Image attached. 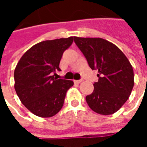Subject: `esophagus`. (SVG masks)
<instances>
[{
	"label": "esophagus",
	"instance_id": "obj_1",
	"mask_svg": "<svg viewBox=\"0 0 147 147\" xmlns=\"http://www.w3.org/2000/svg\"><path fill=\"white\" fill-rule=\"evenodd\" d=\"M83 81V80H74V83H80Z\"/></svg>",
	"mask_w": 147,
	"mask_h": 147
}]
</instances>
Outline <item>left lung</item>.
Returning <instances> with one entry per match:
<instances>
[{"label": "left lung", "mask_w": 147, "mask_h": 147, "mask_svg": "<svg viewBox=\"0 0 147 147\" xmlns=\"http://www.w3.org/2000/svg\"><path fill=\"white\" fill-rule=\"evenodd\" d=\"M74 42L92 70H98L94 91L86 97L95 113L110 115L127 102L134 86L132 66L117 46L100 38L74 37Z\"/></svg>", "instance_id": "obj_1"}]
</instances>
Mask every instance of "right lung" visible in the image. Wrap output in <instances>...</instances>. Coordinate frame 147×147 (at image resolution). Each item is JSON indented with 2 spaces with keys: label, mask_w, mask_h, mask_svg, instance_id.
<instances>
[{
  "label": "right lung",
  "mask_w": 147,
  "mask_h": 147,
  "mask_svg": "<svg viewBox=\"0 0 147 147\" xmlns=\"http://www.w3.org/2000/svg\"><path fill=\"white\" fill-rule=\"evenodd\" d=\"M74 37L43 41L28 49L18 62L14 71L15 90L21 102L40 117H51L64 105L71 80L56 79L64 52Z\"/></svg>",
  "instance_id": "1"
}]
</instances>
